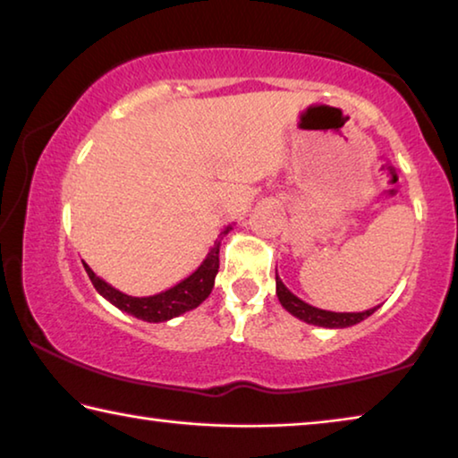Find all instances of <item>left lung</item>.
<instances>
[{
    "instance_id": "left-lung-1",
    "label": "left lung",
    "mask_w": 458,
    "mask_h": 458,
    "mask_svg": "<svg viewBox=\"0 0 458 458\" xmlns=\"http://www.w3.org/2000/svg\"><path fill=\"white\" fill-rule=\"evenodd\" d=\"M275 283H277V297L281 301V306L285 308L289 314L300 318L301 322L306 324H314V326H322V328H348V326H354L362 320H367L369 316L375 314L377 308L365 311H328V310H320L306 303L300 297L293 295L289 289L283 285V281L279 279L277 271H275Z\"/></svg>"
}]
</instances>
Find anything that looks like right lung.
<instances>
[{"label":"right lung","instance_id":"obj_1","mask_svg":"<svg viewBox=\"0 0 458 458\" xmlns=\"http://www.w3.org/2000/svg\"><path fill=\"white\" fill-rule=\"evenodd\" d=\"M230 230L232 226H228L220 236H217V241L214 242L212 249H209L208 257L203 259V263L195 268L190 277H185L183 281H179L177 285H173L166 289V292H161L157 295H148V297L126 295L122 293L120 289L112 287L110 283H106L104 279L98 277V275L91 271L89 265L83 263V267L87 275H89L93 287L98 289V293L101 297H106L112 306L138 318V320L155 322V324L166 322L171 320V318H177L181 314H185V311L195 310L201 301L208 300L209 293H212L217 268H220V242Z\"/></svg>","mask_w":458,"mask_h":458}]
</instances>
